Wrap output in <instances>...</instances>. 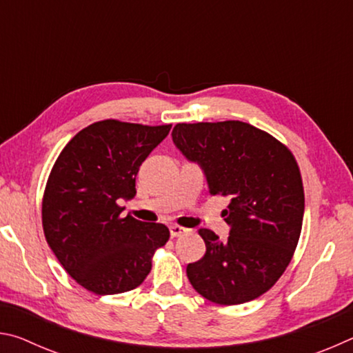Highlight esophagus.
Instances as JSON below:
<instances>
[{
  "label": "esophagus",
  "instance_id": "1",
  "mask_svg": "<svg viewBox=\"0 0 353 353\" xmlns=\"http://www.w3.org/2000/svg\"><path fill=\"white\" fill-rule=\"evenodd\" d=\"M187 232H188V229H183V227H181V225H176V224L170 225V234H171L172 238L181 236L183 234H187Z\"/></svg>",
  "mask_w": 353,
  "mask_h": 353
}]
</instances>
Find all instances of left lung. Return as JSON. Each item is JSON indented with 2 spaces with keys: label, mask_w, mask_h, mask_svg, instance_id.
I'll return each mask as SVG.
<instances>
[{
  "label": "left lung",
  "mask_w": 353,
  "mask_h": 353,
  "mask_svg": "<svg viewBox=\"0 0 353 353\" xmlns=\"http://www.w3.org/2000/svg\"><path fill=\"white\" fill-rule=\"evenodd\" d=\"M172 141L198 163L212 196H227L229 238L201 229L205 255L190 263L193 288L219 305H238L271 288L301 236L303 187L290 149L243 121L176 124Z\"/></svg>",
  "instance_id": "obj_1"
}]
</instances>
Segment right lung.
<instances>
[{
	"label": "right lung",
	"instance_id": "obj_1",
	"mask_svg": "<svg viewBox=\"0 0 353 353\" xmlns=\"http://www.w3.org/2000/svg\"><path fill=\"white\" fill-rule=\"evenodd\" d=\"M171 124L143 126L117 119L77 132L48 179L41 221L46 241L63 270L99 296L137 288L151 271L168 227L119 218L132 199L140 165L170 134Z\"/></svg>",
	"mask_w": 353,
	"mask_h": 353
}]
</instances>
